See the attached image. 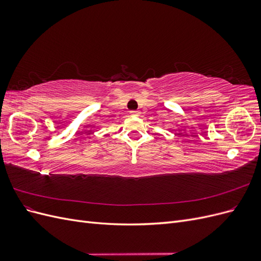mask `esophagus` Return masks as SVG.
Masks as SVG:
<instances>
[{
	"label": "esophagus",
	"mask_w": 261,
	"mask_h": 261,
	"mask_svg": "<svg viewBox=\"0 0 261 261\" xmlns=\"http://www.w3.org/2000/svg\"><path fill=\"white\" fill-rule=\"evenodd\" d=\"M130 115L138 116V115H140V112H139V111H136V110H132V111H130Z\"/></svg>",
	"instance_id": "1"
}]
</instances>
